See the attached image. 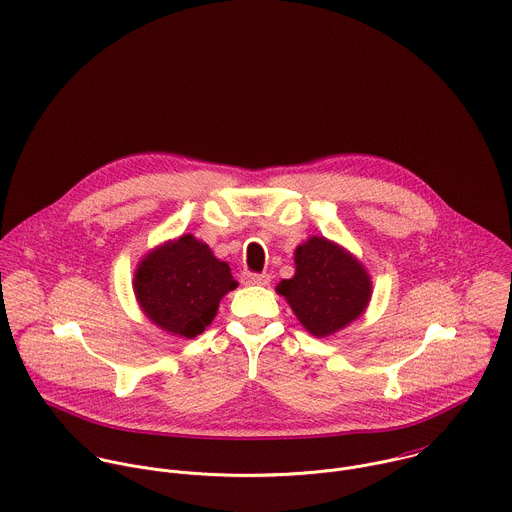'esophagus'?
Here are the masks:
<instances>
[{"label": "esophagus", "instance_id": "1", "mask_svg": "<svg viewBox=\"0 0 512 512\" xmlns=\"http://www.w3.org/2000/svg\"><path fill=\"white\" fill-rule=\"evenodd\" d=\"M241 281L245 285H269L271 277L267 273H243Z\"/></svg>", "mask_w": 512, "mask_h": 512}]
</instances>
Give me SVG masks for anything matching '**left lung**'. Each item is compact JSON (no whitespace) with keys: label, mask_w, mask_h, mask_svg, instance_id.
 <instances>
[{"label":"left lung","mask_w":512,"mask_h":512,"mask_svg":"<svg viewBox=\"0 0 512 512\" xmlns=\"http://www.w3.org/2000/svg\"><path fill=\"white\" fill-rule=\"evenodd\" d=\"M297 273L283 279L277 293L314 336H328L358 318L372 297L364 267L324 237H310L295 251Z\"/></svg>","instance_id":"obj_1"}]
</instances>
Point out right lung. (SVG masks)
<instances>
[{"label": "right lung", "mask_w": 512, "mask_h": 512, "mask_svg": "<svg viewBox=\"0 0 512 512\" xmlns=\"http://www.w3.org/2000/svg\"><path fill=\"white\" fill-rule=\"evenodd\" d=\"M237 281L225 261L192 235L152 251L136 269L134 293L160 328L194 338L213 320L219 301Z\"/></svg>", "instance_id": "obj_1"}]
</instances>
